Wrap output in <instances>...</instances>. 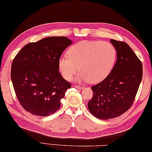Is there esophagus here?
Segmentation results:
<instances>
[{
  "instance_id": "34e87169",
  "label": "esophagus",
  "mask_w": 152,
  "mask_h": 152,
  "mask_svg": "<svg viewBox=\"0 0 152 152\" xmlns=\"http://www.w3.org/2000/svg\"><path fill=\"white\" fill-rule=\"evenodd\" d=\"M74 87H75V88H76V89H80V90L83 89V87L80 86H74Z\"/></svg>"
}]
</instances>
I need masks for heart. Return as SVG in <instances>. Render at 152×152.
<instances>
[{
    "instance_id": "b5f03b06",
    "label": "heart",
    "mask_w": 152,
    "mask_h": 152,
    "mask_svg": "<svg viewBox=\"0 0 152 152\" xmlns=\"http://www.w3.org/2000/svg\"><path fill=\"white\" fill-rule=\"evenodd\" d=\"M116 58L117 51L111 43L82 41L71 46L68 50V56H61L58 65L61 74L67 80L72 79L79 69L81 72L77 75L75 81L95 83L109 75Z\"/></svg>"
}]
</instances>
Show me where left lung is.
Wrapping results in <instances>:
<instances>
[{"label":"left lung","mask_w":152,"mask_h":152,"mask_svg":"<svg viewBox=\"0 0 152 152\" xmlns=\"http://www.w3.org/2000/svg\"><path fill=\"white\" fill-rule=\"evenodd\" d=\"M117 51V60L106 78L91 87L89 112L96 118L118 117L133 104L142 78V64L130 46L124 42L111 39Z\"/></svg>","instance_id":"1"}]
</instances>
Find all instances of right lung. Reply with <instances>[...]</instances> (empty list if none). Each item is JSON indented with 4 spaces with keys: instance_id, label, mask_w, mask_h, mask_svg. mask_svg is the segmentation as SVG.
I'll return each instance as SVG.
<instances>
[{
    "instance_id": "obj_1",
    "label": "right lung",
    "mask_w": 152,
    "mask_h": 152,
    "mask_svg": "<svg viewBox=\"0 0 152 152\" xmlns=\"http://www.w3.org/2000/svg\"><path fill=\"white\" fill-rule=\"evenodd\" d=\"M72 41L65 37L44 38L29 43L16 55L11 79L18 101L25 110L38 116L56 112L70 83L59 71L58 61Z\"/></svg>"
}]
</instances>
